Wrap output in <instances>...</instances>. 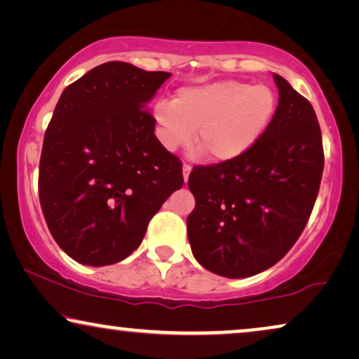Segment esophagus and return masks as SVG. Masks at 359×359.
<instances>
[{
	"label": "esophagus",
	"instance_id": "obj_1",
	"mask_svg": "<svg viewBox=\"0 0 359 359\" xmlns=\"http://www.w3.org/2000/svg\"><path fill=\"white\" fill-rule=\"evenodd\" d=\"M189 173H191V166L188 163H184L183 165V178H184V181H188Z\"/></svg>",
	"mask_w": 359,
	"mask_h": 359
}]
</instances>
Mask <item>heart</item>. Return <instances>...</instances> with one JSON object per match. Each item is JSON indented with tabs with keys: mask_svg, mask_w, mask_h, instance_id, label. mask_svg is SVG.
<instances>
[{
	"mask_svg": "<svg viewBox=\"0 0 359 359\" xmlns=\"http://www.w3.org/2000/svg\"><path fill=\"white\" fill-rule=\"evenodd\" d=\"M276 111L273 88L222 80L181 88L173 101L156 102L154 119L165 149L188 145L196 134L210 160L229 161L247 154L262 139Z\"/></svg>",
	"mask_w": 359,
	"mask_h": 359,
	"instance_id": "obj_1",
	"label": "heart"
}]
</instances>
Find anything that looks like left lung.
Returning <instances> with one entry per match:
<instances>
[{"label": "left lung", "instance_id": "left-lung-1", "mask_svg": "<svg viewBox=\"0 0 359 359\" xmlns=\"http://www.w3.org/2000/svg\"><path fill=\"white\" fill-rule=\"evenodd\" d=\"M278 111L264 135L238 158L194 166L188 215L194 258L225 278L276 264L302 233L323 171L322 132L306 97L274 73Z\"/></svg>", "mask_w": 359, "mask_h": 359}]
</instances>
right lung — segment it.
<instances>
[{
  "label": "right lung",
  "instance_id": "1",
  "mask_svg": "<svg viewBox=\"0 0 359 359\" xmlns=\"http://www.w3.org/2000/svg\"><path fill=\"white\" fill-rule=\"evenodd\" d=\"M170 76L107 62L63 90L43 137L39 198L52 237L75 262L106 266L129 257L183 186V165L147 111Z\"/></svg>",
  "mask_w": 359,
  "mask_h": 359
}]
</instances>
